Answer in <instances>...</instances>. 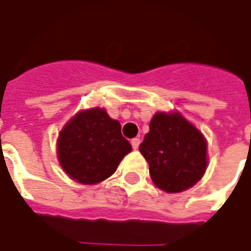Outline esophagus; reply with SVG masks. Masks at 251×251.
<instances>
[{
  "label": "esophagus",
  "mask_w": 251,
  "mask_h": 251,
  "mask_svg": "<svg viewBox=\"0 0 251 251\" xmlns=\"http://www.w3.org/2000/svg\"><path fill=\"white\" fill-rule=\"evenodd\" d=\"M140 142H141L140 138H133V140H131V147H133V149H138V147H140Z\"/></svg>",
  "instance_id": "34e87169"
}]
</instances>
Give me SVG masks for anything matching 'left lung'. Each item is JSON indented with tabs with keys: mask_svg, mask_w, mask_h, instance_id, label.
I'll return each mask as SVG.
<instances>
[{
	"mask_svg": "<svg viewBox=\"0 0 251 251\" xmlns=\"http://www.w3.org/2000/svg\"><path fill=\"white\" fill-rule=\"evenodd\" d=\"M138 149L153 183L169 194L196 184L207 168L204 137L179 113L154 114Z\"/></svg>",
	"mask_w": 251,
	"mask_h": 251,
	"instance_id": "obj_1",
	"label": "left lung"
}]
</instances>
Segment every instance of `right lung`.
<instances>
[{
  "label": "right lung",
  "instance_id": "add662e5",
  "mask_svg": "<svg viewBox=\"0 0 251 251\" xmlns=\"http://www.w3.org/2000/svg\"><path fill=\"white\" fill-rule=\"evenodd\" d=\"M130 151L120 122L98 107L77 113L63 127L57 141L62 168L82 184H97L110 177Z\"/></svg>",
  "mask_w": 251,
  "mask_h": 251
}]
</instances>
